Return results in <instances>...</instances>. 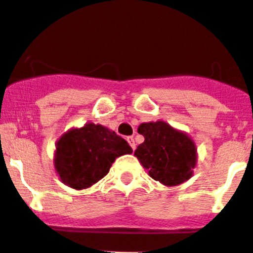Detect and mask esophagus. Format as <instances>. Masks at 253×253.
<instances>
[{"label": "esophagus", "instance_id": "esophagus-1", "mask_svg": "<svg viewBox=\"0 0 253 253\" xmlns=\"http://www.w3.org/2000/svg\"><path fill=\"white\" fill-rule=\"evenodd\" d=\"M126 141L129 142V145L131 146L132 150H135V141H134V137L132 136H127L126 137Z\"/></svg>", "mask_w": 253, "mask_h": 253}]
</instances>
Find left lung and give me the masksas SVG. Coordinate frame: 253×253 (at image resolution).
Returning a JSON list of instances; mask_svg holds the SVG:
<instances>
[{"label": "left lung", "mask_w": 253, "mask_h": 253, "mask_svg": "<svg viewBox=\"0 0 253 253\" xmlns=\"http://www.w3.org/2000/svg\"><path fill=\"white\" fill-rule=\"evenodd\" d=\"M137 132L145 140L134 155L150 177L169 187L191 178L197 165V149L186 132L162 121L140 124Z\"/></svg>", "instance_id": "1"}]
</instances>
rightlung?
Masks as SVG:
<instances>
[{"mask_svg":"<svg viewBox=\"0 0 253 253\" xmlns=\"http://www.w3.org/2000/svg\"><path fill=\"white\" fill-rule=\"evenodd\" d=\"M131 152L129 144L116 131L87 123L57 140L54 166L62 183L84 189L103 178L117 157Z\"/></svg>","mask_w":253,"mask_h":253,"instance_id":"right-lung-1","label":"right lung"}]
</instances>
